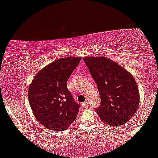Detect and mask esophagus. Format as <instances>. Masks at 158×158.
<instances>
[{"label":"esophagus","mask_w":158,"mask_h":158,"mask_svg":"<svg viewBox=\"0 0 158 158\" xmlns=\"http://www.w3.org/2000/svg\"><path fill=\"white\" fill-rule=\"evenodd\" d=\"M88 105H89V103H88V101H85V102L83 103V106H88Z\"/></svg>","instance_id":"obj_1"}]
</instances>
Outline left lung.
Listing matches in <instances>:
<instances>
[{"mask_svg":"<svg viewBox=\"0 0 158 158\" xmlns=\"http://www.w3.org/2000/svg\"><path fill=\"white\" fill-rule=\"evenodd\" d=\"M83 60L98 86L101 103L96 111L101 120L111 127L127 124L139 103L135 77L106 57H86Z\"/></svg>","mask_w":158,"mask_h":158,"instance_id":"obj_1","label":"left lung"}]
</instances>
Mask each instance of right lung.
<instances>
[{
  "mask_svg": "<svg viewBox=\"0 0 158 158\" xmlns=\"http://www.w3.org/2000/svg\"><path fill=\"white\" fill-rule=\"evenodd\" d=\"M81 60L77 57L55 60L39 71L30 84V106L35 118L47 129L65 130L76 118L80 105L73 100L67 81Z\"/></svg>",
  "mask_w": 158,
  "mask_h": 158,
  "instance_id": "add662e5",
  "label": "right lung"
}]
</instances>
